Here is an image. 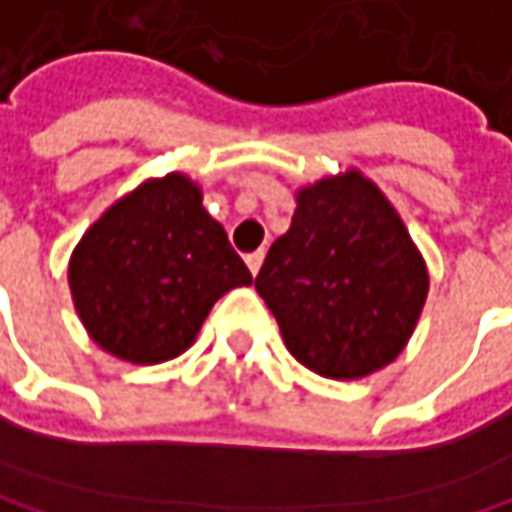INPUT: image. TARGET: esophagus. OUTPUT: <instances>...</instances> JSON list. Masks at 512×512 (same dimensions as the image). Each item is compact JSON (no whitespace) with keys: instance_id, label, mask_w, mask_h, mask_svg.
<instances>
[{"instance_id":"obj_1","label":"esophagus","mask_w":512,"mask_h":512,"mask_svg":"<svg viewBox=\"0 0 512 512\" xmlns=\"http://www.w3.org/2000/svg\"><path fill=\"white\" fill-rule=\"evenodd\" d=\"M263 257H266V252H263V249H257V252H252V255H246V263H249L252 275H257V272H260V266H263Z\"/></svg>"}]
</instances>
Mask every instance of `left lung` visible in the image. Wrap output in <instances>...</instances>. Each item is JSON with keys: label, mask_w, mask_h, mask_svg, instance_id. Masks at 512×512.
Listing matches in <instances>:
<instances>
[{"label": "left lung", "mask_w": 512, "mask_h": 512, "mask_svg": "<svg viewBox=\"0 0 512 512\" xmlns=\"http://www.w3.org/2000/svg\"><path fill=\"white\" fill-rule=\"evenodd\" d=\"M255 290L290 354L351 381L393 363L428 299V269L384 193L349 169L299 190Z\"/></svg>", "instance_id": "left-lung-1"}]
</instances>
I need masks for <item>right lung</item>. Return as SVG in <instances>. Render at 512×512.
I'll return each instance as SVG.
<instances>
[{"label": "right lung", "mask_w": 512, "mask_h": 512, "mask_svg": "<svg viewBox=\"0 0 512 512\" xmlns=\"http://www.w3.org/2000/svg\"><path fill=\"white\" fill-rule=\"evenodd\" d=\"M246 284L249 266L178 172L114 202L70 257L72 302L93 343L146 366L190 349L213 302Z\"/></svg>", "instance_id": "obj_1"}]
</instances>
